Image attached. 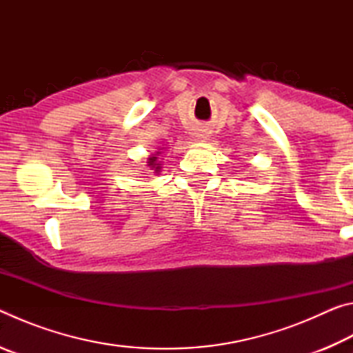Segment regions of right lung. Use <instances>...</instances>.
<instances>
[{"mask_svg":"<svg viewBox=\"0 0 353 353\" xmlns=\"http://www.w3.org/2000/svg\"><path fill=\"white\" fill-rule=\"evenodd\" d=\"M155 160H157V157H152V159H149V163H151V165H154V162H155ZM160 168V166H157V168H155V170H159Z\"/></svg>","mask_w":353,"mask_h":353,"instance_id":"obj_1","label":"right lung"}]
</instances>
